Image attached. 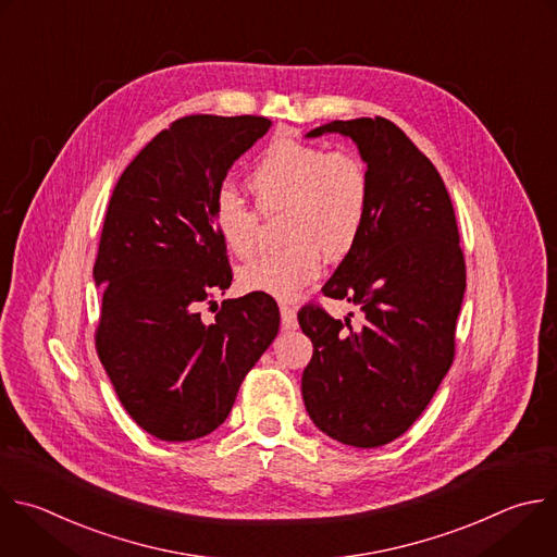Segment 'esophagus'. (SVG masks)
Instances as JSON below:
<instances>
[{
    "mask_svg": "<svg viewBox=\"0 0 557 557\" xmlns=\"http://www.w3.org/2000/svg\"><path fill=\"white\" fill-rule=\"evenodd\" d=\"M280 314H282V327L284 330H295L297 327V314H295L293 306L280 304Z\"/></svg>",
    "mask_w": 557,
    "mask_h": 557,
    "instance_id": "1",
    "label": "esophagus"
}]
</instances>
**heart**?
Returning a JSON list of instances; mask_svg holds the SVG:
<instances>
[{"mask_svg":"<svg viewBox=\"0 0 557 557\" xmlns=\"http://www.w3.org/2000/svg\"><path fill=\"white\" fill-rule=\"evenodd\" d=\"M247 185L258 211L232 188L214 195L210 214L219 238L247 260L258 249L260 214L284 212L280 238L286 245L243 267L245 288L293 299L321 275L323 256L341 262L356 249L372 201V181L358 154L277 137L253 163Z\"/></svg>","mask_w":557,"mask_h":557,"instance_id":"obj_1","label":"heart"}]
</instances>
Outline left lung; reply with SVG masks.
Masks as SVG:
<instances>
[{"label": "left lung", "instance_id": "8db88e82", "mask_svg": "<svg viewBox=\"0 0 557 557\" xmlns=\"http://www.w3.org/2000/svg\"><path fill=\"white\" fill-rule=\"evenodd\" d=\"M323 133L351 137L372 181L362 236L321 288L360 306L362 323L299 308L312 341L301 396L325 435L379 448L411 429L453 364L466 260L446 185L400 126L334 120L308 135Z\"/></svg>", "mask_w": 557, "mask_h": 557}]
</instances>
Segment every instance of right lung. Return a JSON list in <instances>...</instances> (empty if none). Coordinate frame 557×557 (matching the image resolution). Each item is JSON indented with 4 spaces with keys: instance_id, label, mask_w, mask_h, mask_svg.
<instances>
[{
    "instance_id": "1",
    "label": "right lung",
    "mask_w": 557,
    "mask_h": 557,
    "mask_svg": "<svg viewBox=\"0 0 557 557\" xmlns=\"http://www.w3.org/2000/svg\"><path fill=\"white\" fill-rule=\"evenodd\" d=\"M262 115H185L157 133L117 178L98 247L102 286L96 351L126 413L163 442L219 429L273 343L277 304L249 293L201 308L230 288L227 247L212 201L232 163L269 131Z\"/></svg>"
}]
</instances>
